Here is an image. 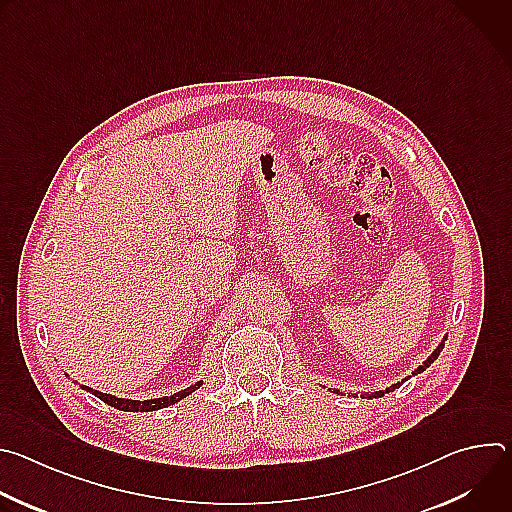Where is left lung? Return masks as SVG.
Here are the masks:
<instances>
[{
  "label": "left lung",
  "mask_w": 512,
  "mask_h": 512,
  "mask_svg": "<svg viewBox=\"0 0 512 512\" xmlns=\"http://www.w3.org/2000/svg\"><path fill=\"white\" fill-rule=\"evenodd\" d=\"M442 348H444V340H442V344H440V346H437V348L433 350V354H431V356H429V358H427V360L421 364V367H417V371H413V375H417V373H423V371L429 367V364H431V362H433L437 356H440ZM399 385H401V383L393 385L391 389H385V391H375V393H367V395H362V397H364V399H377V397H383L385 393H391V391H395ZM336 393H340V391H336ZM340 395H342V393H340Z\"/></svg>",
  "instance_id": "8db88e82"
}]
</instances>
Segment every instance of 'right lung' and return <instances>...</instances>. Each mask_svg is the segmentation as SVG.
<instances>
[{"label": "right lung", "mask_w": 512, "mask_h": 512, "mask_svg": "<svg viewBox=\"0 0 512 512\" xmlns=\"http://www.w3.org/2000/svg\"><path fill=\"white\" fill-rule=\"evenodd\" d=\"M202 383H196L180 393H174L170 397H162V399H150V401H131V399H119V397H113V395H107V393H101V391H93L89 387H83L87 391H91L95 397H99L101 401H105L107 405L115 407V409H121V411H156V409H162V407H168V405H174L178 403L180 399L188 397L190 393H194Z\"/></svg>", "instance_id": "1"}]
</instances>
